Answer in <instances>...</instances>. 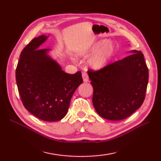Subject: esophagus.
I'll return each mask as SVG.
<instances>
[{
  "mask_svg": "<svg viewBox=\"0 0 161 161\" xmlns=\"http://www.w3.org/2000/svg\"><path fill=\"white\" fill-rule=\"evenodd\" d=\"M82 78L84 82H88L89 81V77H88V75L86 72H83L82 73Z\"/></svg>",
  "mask_w": 161,
  "mask_h": 161,
  "instance_id": "esophagus-1",
  "label": "esophagus"
}]
</instances>
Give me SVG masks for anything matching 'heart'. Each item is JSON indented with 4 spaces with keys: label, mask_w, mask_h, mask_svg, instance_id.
Returning a JSON list of instances; mask_svg holds the SVG:
<instances>
[{
    "label": "heart",
    "mask_w": 161,
    "mask_h": 161,
    "mask_svg": "<svg viewBox=\"0 0 161 161\" xmlns=\"http://www.w3.org/2000/svg\"><path fill=\"white\" fill-rule=\"evenodd\" d=\"M114 50V47L111 43L107 44L105 41L97 43L91 50L93 53H97L89 60V65L96 69L104 66L111 57Z\"/></svg>",
    "instance_id": "heart-1"
}]
</instances>
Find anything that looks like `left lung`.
Wrapping results in <instances>:
<instances>
[{"instance_id": "obj_1", "label": "left lung", "mask_w": 161, "mask_h": 161, "mask_svg": "<svg viewBox=\"0 0 161 161\" xmlns=\"http://www.w3.org/2000/svg\"><path fill=\"white\" fill-rule=\"evenodd\" d=\"M131 53L101 69L88 70L93 88V106L105 119L121 120L128 118L145 100L148 68L141 51Z\"/></svg>"}]
</instances>
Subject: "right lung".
<instances>
[{
  "label": "right lung",
  "mask_w": 161,
  "mask_h": 161,
  "mask_svg": "<svg viewBox=\"0 0 161 161\" xmlns=\"http://www.w3.org/2000/svg\"><path fill=\"white\" fill-rule=\"evenodd\" d=\"M47 36L33 39L22 50L16 69L19 93L25 108L44 121L60 120L66 115L74 92L83 80L81 71L73 75L61 70L39 49Z\"/></svg>",
  "instance_id": "right-lung-1"
}]
</instances>
